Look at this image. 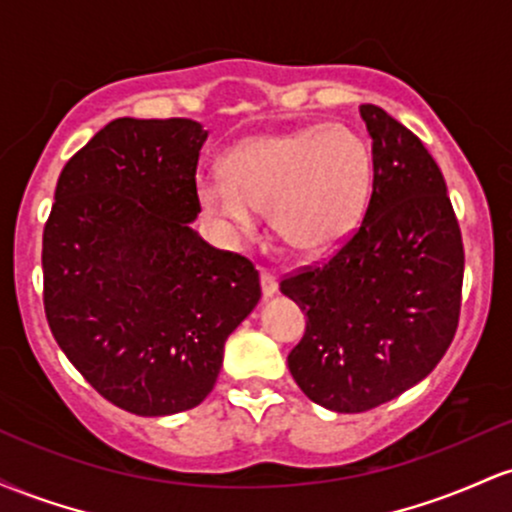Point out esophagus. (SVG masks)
Listing matches in <instances>:
<instances>
[{
	"label": "esophagus",
	"mask_w": 512,
	"mask_h": 512,
	"mask_svg": "<svg viewBox=\"0 0 512 512\" xmlns=\"http://www.w3.org/2000/svg\"><path fill=\"white\" fill-rule=\"evenodd\" d=\"M260 284L264 298H272L276 289H279V279H276V274L269 272V269H260Z\"/></svg>",
	"instance_id": "esophagus-1"
}]
</instances>
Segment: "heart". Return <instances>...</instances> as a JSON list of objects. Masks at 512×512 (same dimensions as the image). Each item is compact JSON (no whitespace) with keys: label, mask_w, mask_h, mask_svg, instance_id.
<instances>
[{"label":"heart","mask_w":512,"mask_h":512,"mask_svg":"<svg viewBox=\"0 0 512 512\" xmlns=\"http://www.w3.org/2000/svg\"><path fill=\"white\" fill-rule=\"evenodd\" d=\"M221 175L199 182L197 202L226 236H252L257 211H269L281 243L322 252L361 221L373 158L351 127L313 125L245 139L221 158Z\"/></svg>","instance_id":"b5f03b06"}]
</instances>
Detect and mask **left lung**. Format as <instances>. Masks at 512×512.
Wrapping results in <instances>:
<instances>
[{"label":"left lung","instance_id":"1","mask_svg":"<svg viewBox=\"0 0 512 512\" xmlns=\"http://www.w3.org/2000/svg\"><path fill=\"white\" fill-rule=\"evenodd\" d=\"M373 195L358 231L327 262L286 276L308 315L289 354L305 397L339 414L390 402L426 378L455 337L464 250L448 187L426 146L378 105Z\"/></svg>","mask_w":512,"mask_h":512}]
</instances>
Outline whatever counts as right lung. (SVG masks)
I'll return each instance as SVG.
<instances>
[{
	"instance_id": "obj_1",
	"label": "right lung",
	"mask_w": 512,
	"mask_h": 512,
	"mask_svg": "<svg viewBox=\"0 0 512 512\" xmlns=\"http://www.w3.org/2000/svg\"><path fill=\"white\" fill-rule=\"evenodd\" d=\"M195 120L105 125L57 180L43 233L52 337L115 407L168 416L214 390L223 344L260 301V274L192 231Z\"/></svg>"
}]
</instances>
